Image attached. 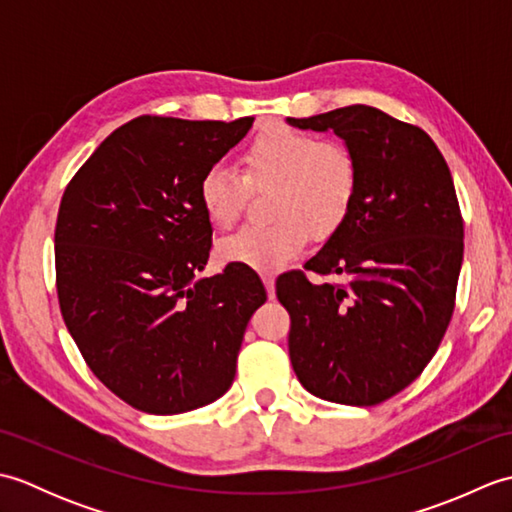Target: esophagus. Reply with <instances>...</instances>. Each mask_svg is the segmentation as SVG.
I'll return each instance as SVG.
<instances>
[{"label":"esophagus","instance_id":"esophagus-1","mask_svg":"<svg viewBox=\"0 0 512 512\" xmlns=\"http://www.w3.org/2000/svg\"><path fill=\"white\" fill-rule=\"evenodd\" d=\"M264 286H266V292H268V297L273 299L275 297V277L273 275H264Z\"/></svg>","mask_w":512,"mask_h":512}]
</instances>
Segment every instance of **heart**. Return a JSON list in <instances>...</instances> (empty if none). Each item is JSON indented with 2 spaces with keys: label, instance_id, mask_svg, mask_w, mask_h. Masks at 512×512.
<instances>
[{
  "label": "heart",
  "instance_id": "obj_1",
  "mask_svg": "<svg viewBox=\"0 0 512 512\" xmlns=\"http://www.w3.org/2000/svg\"><path fill=\"white\" fill-rule=\"evenodd\" d=\"M239 171L213 165L202 173L198 198L206 217L220 228L233 226L242 215L248 187H275L270 215L273 224L248 226L220 242L224 262L255 270L284 268L306 248L310 233L332 237L350 217L361 169L354 151L341 140L275 125L255 136Z\"/></svg>",
  "mask_w": 512,
  "mask_h": 512
}]
</instances>
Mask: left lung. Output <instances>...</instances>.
I'll use <instances>...</instances> for the list:
<instances>
[{
	"mask_svg": "<svg viewBox=\"0 0 512 512\" xmlns=\"http://www.w3.org/2000/svg\"><path fill=\"white\" fill-rule=\"evenodd\" d=\"M290 125L332 132L354 151V209L303 270L277 279L290 314L299 383L339 405L372 407L416 380L447 332L464 255V222L447 160L420 127L369 105Z\"/></svg>",
	"mask_w": 512,
	"mask_h": 512,
	"instance_id": "obj_1",
	"label": "left lung"
}]
</instances>
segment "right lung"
<instances>
[{
    "mask_svg": "<svg viewBox=\"0 0 512 512\" xmlns=\"http://www.w3.org/2000/svg\"><path fill=\"white\" fill-rule=\"evenodd\" d=\"M253 121L138 116L63 191L54 228L63 321L92 374L134 409L184 413L233 383L266 290L239 264L195 281L213 237L198 187Z\"/></svg>",
    "mask_w": 512,
    "mask_h": 512,
    "instance_id": "1",
    "label": "right lung"
}]
</instances>
